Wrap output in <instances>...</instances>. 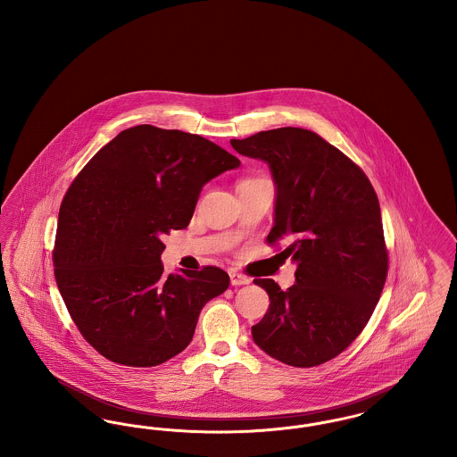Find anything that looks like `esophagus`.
Instances as JSON below:
<instances>
[{
  "mask_svg": "<svg viewBox=\"0 0 457 457\" xmlns=\"http://www.w3.org/2000/svg\"><path fill=\"white\" fill-rule=\"evenodd\" d=\"M229 278H231V284H233V286H243V284L252 283L250 278H246V276H243V274H238V272H231Z\"/></svg>",
  "mask_w": 457,
  "mask_h": 457,
  "instance_id": "34e87169",
  "label": "esophagus"
}]
</instances>
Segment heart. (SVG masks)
<instances>
[{
    "instance_id": "1",
    "label": "heart",
    "mask_w": 457,
    "mask_h": 457,
    "mask_svg": "<svg viewBox=\"0 0 457 457\" xmlns=\"http://www.w3.org/2000/svg\"><path fill=\"white\" fill-rule=\"evenodd\" d=\"M245 181H248V179H245ZM241 183H243V181H241Z\"/></svg>"
}]
</instances>
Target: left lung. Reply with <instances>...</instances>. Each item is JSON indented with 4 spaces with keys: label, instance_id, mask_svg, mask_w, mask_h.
<instances>
[{
    "label": "left lung",
    "instance_id": "1",
    "mask_svg": "<svg viewBox=\"0 0 457 457\" xmlns=\"http://www.w3.org/2000/svg\"><path fill=\"white\" fill-rule=\"evenodd\" d=\"M231 145L269 164L276 204L267 241L289 239L281 253L296 263V284L286 291L272 279L253 281L270 300L252 327L253 341L286 365H322L360 336L386 284L377 194L367 174L313 131H259Z\"/></svg>",
    "mask_w": 457,
    "mask_h": 457
}]
</instances>
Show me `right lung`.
<instances>
[{"label": "right lung", "instance_id": "right-lung-1", "mask_svg": "<svg viewBox=\"0 0 457 457\" xmlns=\"http://www.w3.org/2000/svg\"><path fill=\"white\" fill-rule=\"evenodd\" d=\"M239 164L200 135L137 125L75 178L60 207L54 278L75 326L104 358L155 367L190 345L200 310L229 276L219 267L166 276L161 238L187 228L204 185Z\"/></svg>", "mask_w": 457, "mask_h": 457}]
</instances>
